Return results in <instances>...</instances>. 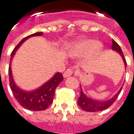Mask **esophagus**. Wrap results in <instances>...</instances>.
I'll return each mask as SVG.
<instances>
[{"mask_svg": "<svg viewBox=\"0 0 134 134\" xmlns=\"http://www.w3.org/2000/svg\"><path fill=\"white\" fill-rule=\"evenodd\" d=\"M73 72H74V71H73L71 69H67V70L63 73V77L67 78L69 77V76H71L72 74H73Z\"/></svg>", "mask_w": 134, "mask_h": 134, "instance_id": "1", "label": "esophagus"}]
</instances>
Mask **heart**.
<instances>
[{
  "instance_id": "heart-1",
  "label": "heart",
  "mask_w": 134,
  "mask_h": 134,
  "mask_svg": "<svg viewBox=\"0 0 134 134\" xmlns=\"http://www.w3.org/2000/svg\"><path fill=\"white\" fill-rule=\"evenodd\" d=\"M102 44L99 42L94 40H81L69 43L66 50L70 56H87L99 52Z\"/></svg>"
}]
</instances>
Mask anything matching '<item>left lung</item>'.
Listing matches in <instances>:
<instances>
[{
	"instance_id": "8db88e82",
	"label": "left lung",
	"mask_w": 134,
	"mask_h": 134,
	"mask_svg": "<svg viewBox=\"0 0 134 134\" xmlns=\"http://www.w3.org/2000/svg\"><path fill=\"white\" fill-rule=\"evenodd\" d=\"M112 50L117 52L118 53H119L120 56L122 57L123 62H124V65H125V68H126L127 63H126V60H125V58H124V55H123V51L121 50L120 46L118 45V44L114 40H113ZM122 87H121L119 91L112 98H110V99H108V100H99V99H92L89 97H87L83 92L82 89L81 87V95L79 97V99H78V105L80 106L81 109H83L84 110L87 111V112H98V111H102L103 110H105V109L109 108L110 106H111L112 104L116 100L118 96L119 95V94L121 92Z\"/></svg>"
}]
</instances>
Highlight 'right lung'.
Wrapping results in <instances>:
<instances>
[{
    "instance_id": "add662e5",
    "label": "right lung",
    "mask_w": 134,
    "mask_h": 134,
    "mask_svg": "<svg viewBox=\"0 0 134 134\" xmlns=\"http://www.w3.org/2000/svg\"><path fill=\"white\" fill-rule=\"evenodd\" d=\"M43 33L42 32H36L35 34L27 36L25 38L21 40L17 46L14 49L11 54L10 58V65L8 68V75H9V80H10V87L13 92L14 97L16 99L18 102L22 107L26 108L27 110L33 111H41L46 110L50 106L53 101L54 94L56 87L58 84L63 80V77L61 73L58 72L55 74L53 77L48 80L47 82L42 85L36 90L32 91H26L21 90L15 83L12 75L11 65L12 60L14 58L18 49L23 44L24 41L27 39L30 38L35 36H42Z\"/></svg>"
}]
</instances>
